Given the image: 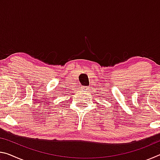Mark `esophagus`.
<instances>
[{"instance_id":"34e87169","label":"esophagus","mask_w":160,"mask_h":160,"mask_svg":"<svg viewBox=\"0 0 160 160\" xmlns=\"http://www.w3.org/2000/svg\"><path fill=\"white\" fill-rule=\"evenodd\" d=\"M88 90H89V88H86V87H85V88H83V90H85V92H88Z\"/></svg>"}]
</instances>
